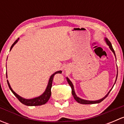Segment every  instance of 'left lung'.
Instances as JSON below:
<instances>
[{
	"label": "left lung",
	"mask_w": 124,
	"mask_h": 124,
	"mask_svg": "<svg viewBox=\"0 0 124 124\" xmlns=\"http://www.w3.org/2000/svg\"><path fill=\"white\" fill-rule=\"evenodd\" d=\"M104 40H105V41H106V44H107L108 46V47H109L110 49L111 50H112V52H113V54H115V57H116L115 53V51H114V50H113V47H112V44H111V42H110L109 40H108V39H107V38H104ZM117 75H116V78L115 82V83H114V85H113V86H114L115 84V83H116V79H117ZM67 82H68V84L70 85V86H71V89H72V95H73L74 98V99L76 100V101H77V102H78V103H80V104H98V103H100V102H101V101H103L104 100L105 98H106V97H107V96H108V95L109 94L111 90H112V88H113V87H112V88L110 90L109 92H108V93H107V95H106L104 97H103V98H101V99H100V100H95V101L86 100L82 99V98H79V97H77V95L76 94V92H75V91H74V88L73 84H72V82H71V81L69 79V78H68V77H67Z\"/></svg>",
	"instance_id": "obj_1"
}]
</instances>
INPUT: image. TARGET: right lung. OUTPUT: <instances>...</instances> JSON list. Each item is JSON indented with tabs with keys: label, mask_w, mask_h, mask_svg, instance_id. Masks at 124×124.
Masks as SVG:
<instances>
[{
	"label": "right lung",
	"mask_w": 124,
	"mask_h": 124,
	"mask_svg": "<svg viewBox=\"0 0 124 124\" xmlns=\"http://www.w3.org/2000/svg\"><path fill=\"white\" fill-rule=\"evenodd\" d=\"M19 40V38L17 39L14 42L13 44L11 46V48H10V51L11 50V49L12 48V47L14 46V45L18 42V41ZM8 58V57H7ZM62 73V71H58L55 72L54 74L50 76L49 78V80H48V85H47V87H46V90L44 92V93H42V95H41L39 97H35V98H31V99H26V98H24L23 97H20V95H18L17 93H16L14 91L12 90V89L11 88V86H10L8 80H7V83H8V85L9 86V87L10 90L11 91V92L14 93L15 96L18 98V100L22 102V104H23L26 105V106H41V105L42 104H45L47 101H48V100L50 99V97L51 94H52V92H51V88H52V82H53V78H54V76L55 74H56Z\"/></svg>",
	"instance_id": "add662e5"
}]
</instances>
